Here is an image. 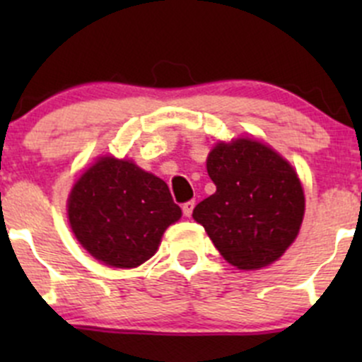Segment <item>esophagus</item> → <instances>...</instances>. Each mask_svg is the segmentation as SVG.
<instances>
[{
  "label": "esophagus",
  "mask_w": 362,
  "mask_h": 362,
  "mask_svg": "<svg viewBox=\"0 0 362 362\" xmlns=\"http://www.w3.org/2000/svg\"><path fill=\"white\" fill-rule=\"evenodd\" d=\"M194 204H196V203L192 202V199H191V202H187V203L182 204V211H184L185 217H191L192 210H194Z\"/></svg>",
  "instance_id": "1"
}]
</instances>
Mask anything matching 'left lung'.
Returning <instances> with one entry per match:
<instances>
[{
	"label": "left lung",
	"instance_id": "left-lung-1",
	"mask_svg": "<svg viewBox=\"0 0 362 362\" xmlns=\"http://www.w3.org/2000/svg\"><path fill=\"white\" fill-rule=\"evenodd\" d=\"M217 191L196 204L222 257L240 269L272 264L294 242L305 214V194L294 168L259 141L217 144L206 159Z\"/></svg>",
	"mask_w": 362,
	"mask_h": 362
}]
</instances>
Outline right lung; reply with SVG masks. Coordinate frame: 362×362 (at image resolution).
I'll return each instance as SVG.
<instances>
[{"label":"right lung","mask_w":362,"mask_h":362,"mask_svg":"<svg viewBox=\"0 0 362 362\" xmlns=\"http://www.w3.org/2000/svg\"><path fill=\"white\" fill-rule=\"evenodd\" d=\"M182 210L166 182L129 160L101 158L73 185L68 218L76 240L98 261L136 268L158 250Z\"/></svg>","instance_id":"add662e5"}]
</instances>
